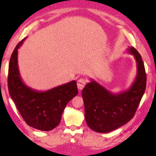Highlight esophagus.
Instances as JSON below:
<instances>
[{"instance_id":"esophagus-1","label":"esophagus","mask_w":156,"mask_h":156,"mask_svg":"<svg viewBox=\"0 0 156 156\" xmlns=\"http://www.w3.org/2000/svg\"><path fill=\"white\" fill-rule=\"evenodd\" d=\"M87 83V80L84 78H80L79 79V80L77 81V88L79 90H83V88L85 87L86 84Z\"/></svg>"}]
</instances>
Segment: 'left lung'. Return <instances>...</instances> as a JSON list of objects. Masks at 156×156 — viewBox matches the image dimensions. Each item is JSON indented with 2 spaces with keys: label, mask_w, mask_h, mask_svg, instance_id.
I'll use <instances>...</instances> for the list:
<instances>
[{
  "label": "left lung",
  "mask_w": 156,
  "mask_h": 156,
  "mask_svg": "<svg viewBox=\"0 0 156 156\" xmlns=\"http://www.w3.org/2000/svg\"><path fill=\"white\" fill-rule=\"evenodd\" d=\"M129 52L137 63V76L132 87L120 94H112L94 81L82 90L85 118L88 126L94 132L108 133L126 124L135 115L144 93L147 76L142 57L134 47Z\"/></svg>",
  "instance_id": "1"
}]
</instances>
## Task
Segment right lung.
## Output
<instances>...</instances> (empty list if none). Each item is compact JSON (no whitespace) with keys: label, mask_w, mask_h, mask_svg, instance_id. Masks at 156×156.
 I'll return each mask as SVG.
<instances>
[{"label":"right lung","mask_w":156,"mask_h":156,"mask_svg":"<svg viewBox=\"0 0 156 156\" xmlns=\"http://www.w3.org/2000/svg\"><path fill=\"white\" fill-rule=\"evenodd\" d=\"M19 42L10 57L8 90L13 102L27 124L41 131H51L59 124L68 103L78 94L76 82L72 81L45 92H37L22 81L18 66Z\"/></svg>","instance_id":"right-lung-1"}]
</instances>
